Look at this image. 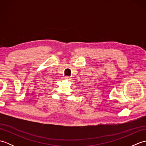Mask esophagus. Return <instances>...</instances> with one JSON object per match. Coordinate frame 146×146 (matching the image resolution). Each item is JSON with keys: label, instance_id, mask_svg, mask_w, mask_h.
<instances>
[{"label": "esophagus", "instance_id": "34e87169", "mask_svg": "<svg viewBox=\"0 0 146 146\" xmlns=\"http://www.w3.org/2000/svg\"><path fill=\"white\" fill-rule=\"evenodd\" d=\"M64 78V79H66V80H70L71 79V78H70V76H65Z\"/></svg>", "mask_w": 146, "mask_h": 146}]
</instances>
